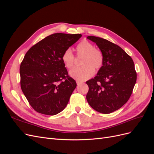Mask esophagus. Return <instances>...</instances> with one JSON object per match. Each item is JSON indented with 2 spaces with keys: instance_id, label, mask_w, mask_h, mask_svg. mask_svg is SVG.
<instances>
[{
  "instance_id": "1",
  "label": "esophagus",
  "mask_w": 154,
  "mask_h": 154,
  "mask_svg": "<svg viewBox=\"0 0 154 154\" xmlns=\"http://www.w3.org/2000/svg\"><path fill=\"white\" fill-rule=\"evenodd\" d=\"M76 83H77V85H80L81 84H82L83 82H80V81H76Z\"/></svg>"
}]
</instances>
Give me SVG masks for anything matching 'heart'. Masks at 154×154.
Returning <instances> with one entry per match:
<instances>
[{
  "mask_svg": "<svg viewBox=\"0 0 154 154\" xmlns=\"http://www.w3.org/2000/svg\"><path fill=\"white\" fill-rule=\"evenodd\" d=\"M78 57H83L80 67L71 69L69 74L78 81H85L92 76L94 69H100L103 66V56L101 51L94 48V45L87 40L79 43L76 48ZM62 61L67 68L71 69L74 65V56L71 49H67L62 54Z\"/></svg>",
  "mask_w": 154,
  "mask_h": 154,
  "instance_id": "heart-1",
  "label": "heart"
}]
</instances>
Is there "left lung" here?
<instances>
[{
  "mask_svg": "<svg viewBox=\"0 0 154 154\" xmlns=\"http://www.w3.org/2000/svg\"><path fill=\"white\" fill-rule=\"evenodd\" d=\"M103 56V66L97 75L86 82L88 104L97 112L110 114L129 100L137 80L133 60L119 46L104 38L88 36Z\"/></svg>",
  "mask_w": 154,
  "mask_h": 154,
  "instance_id": "left-lung-1",
  "label": "left lung"
}]
</instances>
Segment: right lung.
I'll return each instance as SVG.
<instances>
[{"label":"right lung","mask_w":154,"mask_h":154,"mask_svg":"<svg viewBox=\"0 0 154 154\" xmlns=\"http://www.w3.org/2000/svg\"><path fill=\"white\" fill-rule=\"evenodd\" d=\"M81 36L61 32L51 35L25 54L20 67V86L37 112L54 116L66 108L76 83L68 75L62 57Z\"/></svg>","instance_id":"add662e5"}]
</instances>
